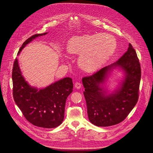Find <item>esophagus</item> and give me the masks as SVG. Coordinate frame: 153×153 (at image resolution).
<instances>
[{
  "label": "esophagus",
  "instance_id": "obj_1",
  "mask_svg": "<svg viewBox=\"0 0 153 153\" xmlns=\"http://www.w3.org/2000/svg\"><path fill=\"white\" fill-rule=\"evenodd\" d=\"M75 87L76 89H79V88H81V83L79 82H75Z\"/></svg>",
  "mask_w": 153,
  "mask_h": 153
}]
</instances>
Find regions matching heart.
Returning <instances> with one entry per match:
<instances>
[{
  "label": "heart",
  "instance_id": "obj_1",
  "mask_svg": "<svg viewBox=\"0 0 153 153\" xmlns=\"http://www.w3.org/2000/svg\"><path fill=\"white\" fill-rule=\"evenodd\" d=\"M117 46V41L113 36L98 33L72 37L67 43L66 50L71 54H81L80 67L91 72L100 68L111 58Z\"/></svg>",
  "mask_w": 153,
  "mask_h": 153
}]
</instances>
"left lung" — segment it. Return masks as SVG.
<instances>
[{"label": "left lung", "mask_w": 153, "mask_h": 153, "mask_svg": "<svg viewBox=\"0 0 153 153\" xmlns=\"http://www.w3.org/2000/svg\"><path fill=\"white\" fill-rule=\"evenodd\" d=\"M116 67L125 72V79L117 90L109 94L102 84L107 74ZM140 77L139 59L136 51L129 44L127 51L115 63L82 78L90 121L99 127L111 126L123 121L138 100Z\"/></svg>", "instance_id": "8db88e82"}]
</instances>
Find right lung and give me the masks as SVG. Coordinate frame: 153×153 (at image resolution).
Segmentation results:
<instances>
[{
  "label": "right lung",
  "instance_id": "right-lung-1",
  "mask_svg": "<svg viewBox=\"0 0 153 153\" xmlns=\"http://www.w3.org/2000/svg\"><path fill=\"white\" fill-rule=\"evenodd\" d=\"M47 33L36 34L28 38L23 44L18 55L27 44ZM12 78L14 101L28 121L44 128H54L62 123L66 101L73 91L72 78H65L38 90L31 87L25 80L17 58L13 65Z\"/></svg>",
  "mask_w": 153,
  "mask_h": 153
}]
</instances>
